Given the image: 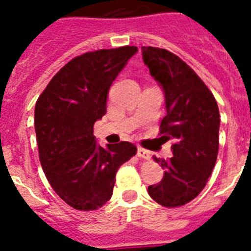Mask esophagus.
Segmentation results:
<instances>
[{
  "label": "esophagus",
  "instance_id": "obj_1",
  "mask_svg": "<svg viewBox=\"0 0 251 251\" xmlns=\"http://www.w3.org/2000/svg\"><path fill=\"white\" fill-rule=\"evenodd\" d=\"M137 154H138V157H141V158H145V159L151 158L150 151L145 150V148H142V147H138V150H137Z\"/></svg>",
  "mask_w": 251,
  "mask_h": 251
}]
</instances>
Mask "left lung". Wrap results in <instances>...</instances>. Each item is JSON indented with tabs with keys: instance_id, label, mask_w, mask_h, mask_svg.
<instances>
[{
	"instance_id": "obj_1",
	"label": "left lung",
	"mask_w": 251,
	"mask_h": 251,
	"mask_svg": "<svg viewBox=\"0 0 251 251\" xmlns=\"http://www.w3.org/2000/svg\"><path fill=\"white\" fill-rule=\"evenodd\" d=\"M143 61L165 94L161 138L174 139L168 161L154 157L163 178L148 186L157 203L177 207L194 200L206 186L219 151L220 113L212 93L185 61L165 49L143 46Z\"/></svg>"
}]
</instances>
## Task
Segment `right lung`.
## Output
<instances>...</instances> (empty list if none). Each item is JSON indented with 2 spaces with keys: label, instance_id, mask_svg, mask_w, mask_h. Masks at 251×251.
Segmentation results:
<instances>
[{
  "label": "right lung",
  "instance_id": "1",
  "mask_svg": "<svg viewBox=\"0 0 251 251\" xmlns=\"http://www.w3.org/2000/svg\"><path fill=\"white\" fill-rule=\"evenodd\" d=\"M137 51L136 46H122L74 57L36 101L40 162L54 191L76 210L105 205L118 168L137 153L129 142L100 147L93 134L94 123L106 113L110 85Z\"/></svg>",
  "mask_w": 251,
  "mask_h": 251
}]
</instances>
